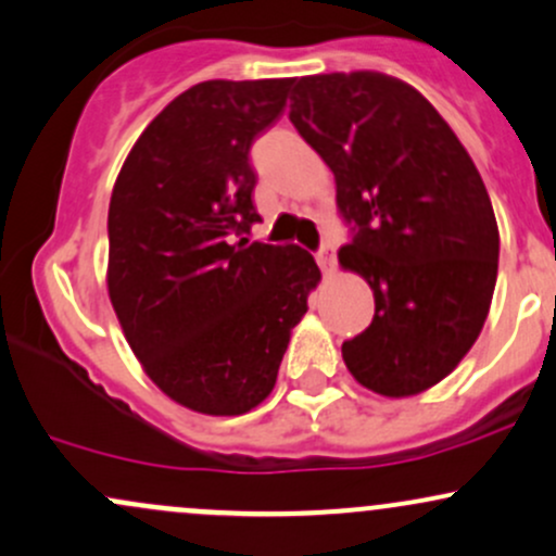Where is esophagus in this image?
Masks as SVG:
<instances>
[{
  "label": "esophagus",
  "instance_id": "esophagus-1",
  "mask_svg": "<svg viewBox=\"0 0 556 556\" xmlns=\"http://www.w3.org/2000/svg\"><path fill=\"white\" fill-rule=\"evenodd\" d=\"M317 263H319V267H323L325 273H330L332 267H336V244H332V241H325V244L319 247Z\"/></svg>",
  "mask_w": 556,
  "mask_h": 556
}]
</instances>
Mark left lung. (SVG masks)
Returning a JSON list of instances; mask_svg holds the SVG:
<instances>
[{
	"instance_id": "left-lung-1",
	"label": "left lung",
	"mask_w": 556,
	"mask_h": 556,
	"mask_svg": "<svg viewBox=\"0 0 556 556\" xmlns=\"http://www.w3.org/2000/svg\"><path fill=\"white\" fill-rule=\"evenodd\" d=\"M289 119L336 174L351 228L338 260L367 278L375 317L343 343L364 388L416 395L458 367L497 283L500 231L481 174L419 90L380 72L291 80Z\"/></svg>"
}]
</instances>
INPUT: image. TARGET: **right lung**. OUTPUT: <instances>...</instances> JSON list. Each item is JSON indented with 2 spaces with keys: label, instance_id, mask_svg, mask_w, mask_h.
<instances>
[{
  "label": "right lung",
  "instance_id": "add662e5",
  "mask_svg": "<svg viewBox=\"0 0 556 556\" xmlns=\"http://www.w3.org/2000/svg\"><path fill=\"white\" fill-rule=\"evenodd\" d=\"M289 88L185 90L137 137L111 192V304L150 380L198 414L239 416L270 395L319 280L302 247L244 237L260 220L250 148Z\"/></svg>",
  "mask_w": 556,
  "mask_h": 556
}]
</instances>
